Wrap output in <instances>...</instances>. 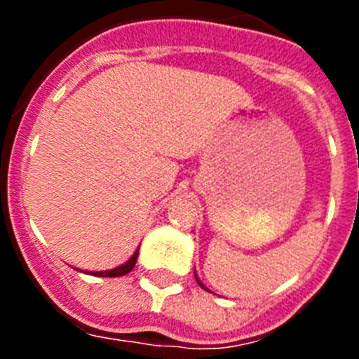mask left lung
Wrapping results in <instances>:
<instances>
[{
    "label": "left lung",
    "instance_id": "8db88e82",
    "mask_svg": "<svg viewBox=\"0 0 359 359\" xmlns=\"http://www.w3.org/2000/svg\"><path fill=\"white\" fill-rule=\"evenodd\" d=\"M194 275H196V269H194ZM196 280H198V284L203 287V290H207V287H205V286H203V284H201V280H199V278H198V275H196ZM207 291H208V290H207Z\"/></svg>",
    "mask_w": 359,
    "mask_h": 359
}]
</instances>
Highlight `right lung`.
Masks as SVG:
<instances>
[{"instance_id": "1", "label": "right lung", "mask_w": 359, "mask_h": 359, "mask_svg": "<svg viewBox=\"0 0 359 359\" xmlns=\"http://www.w3.org/2000/svg\"><path fill=\"white\" fill-rule=\"evenodd\" d=\"M138 248H140V246H138ZM138 248H136V252L133 253L131 259L123 262V264L116 266V268L113 269H107V271H88V273L97 275V277H122V275H128L136 264V259H138Z\"/></svg>"}]
</instances>
